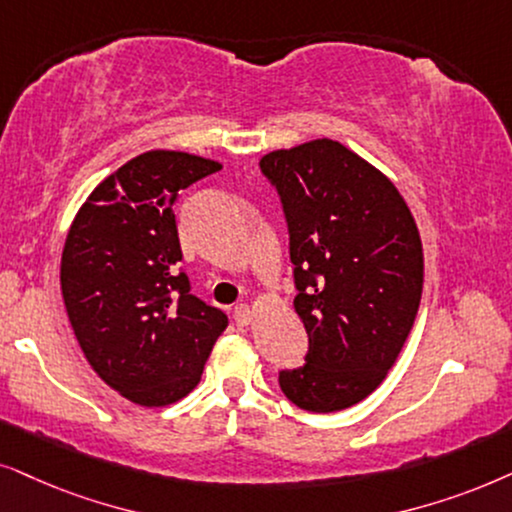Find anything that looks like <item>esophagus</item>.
<instances>
[{
    "label": "esophagus",
    "instance_id": "obj_1",
    "mask_svg": "<svg viewBox=\"0 0 512 512\" xmlns=\"http://www.w3.org/2000/svg\"><path fill=\"white\" fill-rule=\"evenodd\" d=\"M234 318L241 325H248V323H252V318H255V311H252L250 304H238L234 309Z\"/></svg>",
    "mask_w": 512,
    "mask_h": 512
}]
</instances>
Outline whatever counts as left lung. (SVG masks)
Listing matches in <instances>:
<instances>
[{
	"label": "left lung",
	"instance_id": "left-lung-1",
	"mask_svg": "<svg viewBox=\"0 0 512 512\" xmlns=\"http://www.w3.org/2000/svg\"><path fill=\"white\" fill-rule=\"evenodd\" d=\"M281 194L295 264L306 365L278 374L306 412L358 405L379 388L410 335L424 288V248L398 187L337 140L264 154Z\"/></svg>",
	"mask_w": 512,
	"mask_h": 512
}]
</instances>
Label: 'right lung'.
Wrapping results in <instances>:
<instances>
[{
    "label": "right lung",
    "instance_id": "right-lung-1",
    "mask_svg": "<svg viewBox=\"0 0 512 512\" xmlns=\"http://www.w3.org/2000/svg\"><path fill=\"white\" fill-rule=\"evenodd\" d=\"M222 163L149 149L88 194L67 231L60 290L95 374L126 400L166 407L201 381L229 320L189 295L173 203Z\"/></svg>",
    "mask_w": 512,
    "mask_h": 512
}]
</instances>
